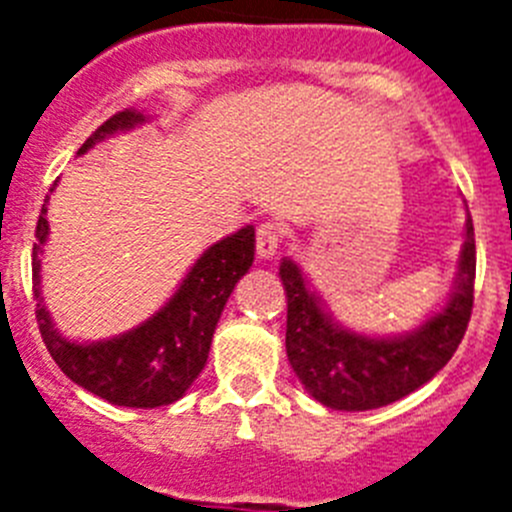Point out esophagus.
I'll return each instance as SVG.
<instances>
[{"instance_id": "1", "label": "esophagus", "mask_w": 512, "mask_h": 512, "mask_svg": "<svg viewBox=\"0 0 512 512\" xmlns=\"http://www.w3.org/2000/svg\"><path fill=\"white\" fill-rule=\"evenodd\" d=\"M282 243V235H279L277 223H264L256 230V256L261 261H269L277 256V248Z\"/></svg>"}]
</instances>
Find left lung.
<instances>
[{
  "label": "left lung",
  "mask_w": 512,
  "mask_h": 512,
  "mask_svg": "<svg viewBox=\"0 0 512 512\" xmlns=\"http://www.w3.org/2000/svg\"><path fill=\"white\" fill-rule=\"evenodd\" d=\"M474 228L467 212L464 246L451 295L418 328L395 336H366L333 318L305 271L282 259L287 292V359L320 405L333 410H374L431 382L449 364L469 325L474 302Z\"/></svg>",
  "instance_id": "1"
}]
</instances>
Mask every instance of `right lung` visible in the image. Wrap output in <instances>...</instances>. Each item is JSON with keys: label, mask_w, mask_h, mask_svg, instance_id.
<instances>
[{"label": "right lung", "mask_w": 512, "mask_h": 512, "mask_svg": "<svg viewBox=\"0 0 512 512\" xmlns=\"http://www.w3.org/2000/svg\"><path fill=\"white\" fill-rule=\"evenodd\" d=\"M148 120L151 117L143 112H117L94 130L92 138H87V143L79 148V156L97 146L99 140L138 128ZM53 189L56 184L51 192ZM48 200L51 197H45L35 228L38 243L33 246V292L38 300L35 318L40 325V336L53 361L71 382L120 408H161L184 397V392L205 369L212 333L230 292L251 269L253 251H256L253 225H243L241 230L225 235L202 251L200 259L189 266L174 295L151 318L120 336L79 343L66 338L56 328L40 292V264H43L40 256L51 233L45 217Z\"/></svg>", "instance_id": "1"}]
</instances>
